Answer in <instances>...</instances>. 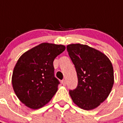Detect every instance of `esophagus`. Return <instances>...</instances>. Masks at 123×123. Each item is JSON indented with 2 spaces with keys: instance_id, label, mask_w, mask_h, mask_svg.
Wrapping results in <instances>:
<instances>
[{
  "instance_id": "esophagus-1",
  "label": "esophagus",
  "mask_w": 123,
  "mask_h": 123,
  "mask_svg": "<svg viewBox=\"0 0 123 123\" xmlns=\"http://www.w3.org/2000/svg\"><path fill=\"white\" fill-rule=\"evenodd\" d=\"M61 83H62V85L65 86V85H66V80H62Z\"/></svg>"
}]
</instances>
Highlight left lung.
Listing matches in <instances>:
<instances>
[{
  "mask_svg": "<svg viewBox=\"0 0 123 123\" xmlns=\"http://www.w3.org/2000/svg\"><path fill=\"white\" fill-rule=\"evenodd\" d=\"M77 72V88L70 90L73 102L80 108L92 110L107 98L114 84L111 61L105 55L87 45L70 44L67 47Z\"/></svg>",
  "mask_w": 123,
  "mask_h": 123,
  "instance_id": "8db88e82",
  "label": "left lung"
}]
</instances>
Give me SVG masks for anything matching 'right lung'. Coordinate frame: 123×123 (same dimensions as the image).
I'll use <instances>...</instances> for the list:
<instances>
[{
    "mask_svg": "<svg viewBox=\"0 0 123 123\" xmlns=\"http://www.w3.org/2000/svg\"><path fill=\"white\" fill-rule=\"evenodd\" d=\"M65 46L42 43L25 52L18 60L12 76L16 95L32 109L48 103L58 90L59 80L54 76L53 61Z\"/></svg>",
    "mask_w": 123,
    "mask_h": 123,
    "instance_id": "1",
    "label": "right lung"
}]
</instances>
